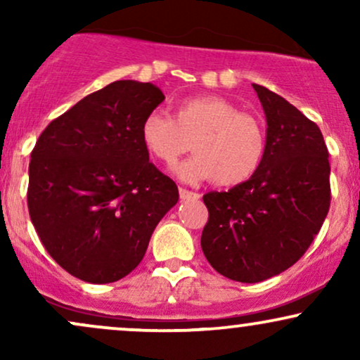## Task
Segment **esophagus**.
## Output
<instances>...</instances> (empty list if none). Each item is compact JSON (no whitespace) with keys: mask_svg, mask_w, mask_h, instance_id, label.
Returning <instances> with one entry per match:
<instances>
[{"mask_svg":"<svg viewBox=\"0 0 360 360\" xmlns=\"http://www.w3.org/2000/svg\"><path fill=\"white\" fill-rule=\"evenodd\" d=\"M179 196H181V200H198V198H200V194L194 193V191H189V189H186V188H179Z\"/></svg>","mask_w":360,"mask_h":360,"instance_id":"obj_1","label":"esophagus"}]
</instances>
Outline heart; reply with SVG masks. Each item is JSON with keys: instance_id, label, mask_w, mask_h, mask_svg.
<instances>
[{"instance_id": "obj_1", "label": "heart", "mask_w": 360, "mask_h": 360, "mask_svg": "<svg viewBox=\"0 0 360 360\" xmlns=\"http://www.w3.org/2000/svg\"><path fill=\"white\" fill-rule=\"evenodd\" d=\"M140 139L148 154L169 167L193 147L196 155L179 167V176L184 181L213 177L220 186L252 179L267 152L262 123L220 96L184 98L174 117L150 111L140 123Z\"/></svg>"}]
</instances>
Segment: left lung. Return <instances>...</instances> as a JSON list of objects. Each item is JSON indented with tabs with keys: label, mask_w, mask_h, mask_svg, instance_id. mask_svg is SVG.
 <instances>
[{
	"label": "left lung",
	"mask_w": 360,
	"mask_h": 360,
	"mask_svg": "<svg viewBox=\"0 0 360 360\" xmlns=\"http://www.w3.org/2000/svg\"><path fill=\"white\" fill-rule=\"evenodd\" d=\"M252 86L267 122L262 167L247 183L203 196L201 249L214 271L238 283H260L298 262L332 200L320 128L283 96Z\"/></svg>",
	"instance_id": "1"
}]
</instances>
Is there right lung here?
<instances>
[{
  "mask_svg": "<svg viewBox=\"0 0 360 360\" xmlns=\"http://www.w3.org/2000/svg\"><path fill=\"white\" fill-rule=\"evenodd\" d=\"M162 101L150 82L115 81L52 120L37 140L28 212L45 250L74 278L106 284L130 274L179 200L140 139L143 117Z\"/></svg>",
  "mask_w": 360,
  "mask_h": 360,
  "instance_id": "add662e5",
  "label": "right lung"
}]
</instances>
